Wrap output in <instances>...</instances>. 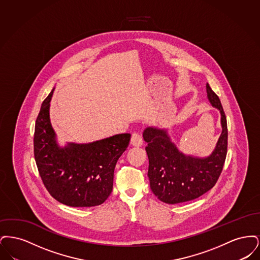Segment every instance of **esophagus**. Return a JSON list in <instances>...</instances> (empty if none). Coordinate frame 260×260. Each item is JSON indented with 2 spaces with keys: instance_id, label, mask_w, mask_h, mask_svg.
<instances>
[{
  "instance_id": "esophagus-1",
  "label": "esophagus",
  "mask_w": 260,
  "mask_h": 260,
  "mask_svg": "<svg viewBox=\"0 0 260 260\" xmlns=\"http://www.w3.org/2000/svg\"><path fill=\"white\" fill-rule=\"evenodd\" d=\"M131 144L136 147H140L143 144V139L141 136L138 135L137 133H134L131 138Z\"/></svg>"
}]
</instances>
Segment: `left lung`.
I'll use <instances>...</instances> for the list:
<instances>
[{
	"label": "left lung",
	"instance_id": "1",
	"mask_svg": "<svg viewBox=\"0 0 260 260\" xmlns=\"http://www.w3.org/2000/svg\"><path fill=\"white\" fill-rule=\"evenodd\" d=\"M207 93L210 104L220 112L222 126L215 149L209 157L184 155L171 140L167 129L149 126L143 133L147 142L150 187L164 203L179 204L199 198L215 185L222 172L228 145L226 116L220 99L209 84Z\"/></svg>",
	"mask_w": 260,
	"mask_h": 260
}]
</instances>
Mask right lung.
Returning <instances> with one entry per match:
<instances>
[{"label": "right lung", "mask_w": 260, "mask_h": 260, "mask_svg": "<svg viewBox=\"0 0 260 260\" xmlns=\"http://www.w3.org/2000/svg\"><path fill=\"white\" fill-rule=\"evenodd\" d=\"M53 90L44 100L35 124L34 156L40 176L51 197L63 205L99 206L111 194L114 170L128 146L131 135L59 147L50 120Z\"/></svg>", "instance_id": "right-lung-1"}]
</instances>
